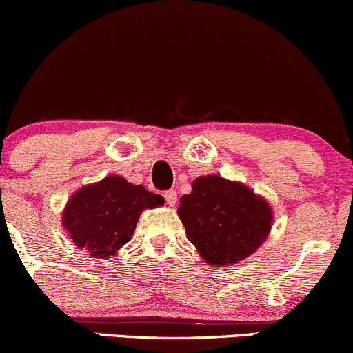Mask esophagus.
Listing matches in <instances>:
<instances>
[{"instance_id": "34e87169", "label": "esophagus", "mask_w": 353, "mask_h": 353, "mask_svg": "<svg viewBox=\"0 0 353 353\" xmlns=\"http://www.w3.org/2000/svg\"><path fill=\"white\" fill-rule=\"evenodd\" d=\"M163 196H165L166 203H168L170 207H173L176 203V192L175 190H166L163 193Z\"/></svg>"}]
</instances>
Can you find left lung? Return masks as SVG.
<instances>
[{
    "mask_svg": "<svg viewBox=\"0 0 353 353\" xmlns=\"http://www.w3.org/2000/svg\"><path fill=\"white\" fill-rule=\"evenodd\" d=\"M178 215L188 241L214 266L251 256L268 237L272 222L266 200L217 175L193 181L190 195L180 199Z\"/></svg>",
    "mask_w": 353,
    "mask_h": 353,
    "instance_id": "left-lung-1",
    "label": "left lung"
}]
</instances>
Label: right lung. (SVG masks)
<instances>
[{"label": "right lung", "instance_id": "1", "mask_svg": "<svg viewBox=\"0 0 353 353\" xmlns=\"http://www.w3.org/2000/svg\"><path fill=\"white\" fill-rule=\"evenodd\" d=\"M163 203L165 199L158 193L111 175L75 193L67 203L62 222L77 248L102 259L114 256L131 241L145 208Z\"/></svg>", "mask_w": 353, "mask_h": 353}]
</instances>
